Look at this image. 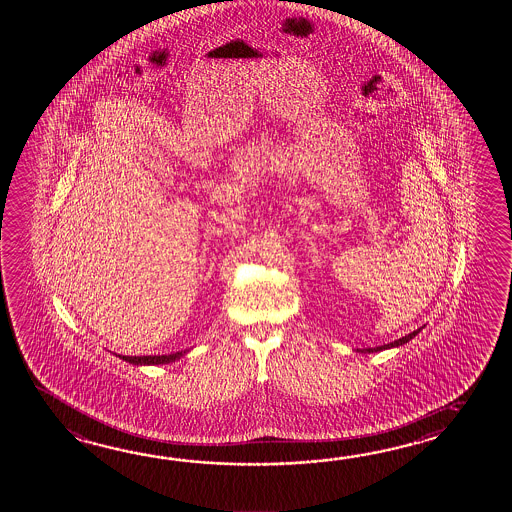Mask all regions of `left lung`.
Masks as SVG:
<instances>
[{
	"instance_id": "obj_1",
	"label": "left lung",
	"mask_w": 512,
	"mask_h": 512,
	"mask_svg": "<svg viewBox=\"0 0 512 512\" xmlns=\"http://www.w3.org/2000/svg\"><path fill=\"white\" fill-rule=\"evenodd\" d=\"M423 329V327H421ZM421 329H415L414 333H410V335H406V337L399 338V340H395V342H390V344H384V346H379V348H368V349H362V353H373V351H382V349H388V348H395V346H403V344H406L408 340H412V338L421 331Z\"/></svg>"
}]
</instances>
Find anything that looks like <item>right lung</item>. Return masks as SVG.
<instances>
[{
	"mask_svg": "<svg viewBox=\"0 0 512 512\" xmlns=\"http://www.w3.org/2000/svg\"><path fill=\"white\" fill-rule=\"evenodd\" d=\"M186 351H177V353H170V355H148V357H126V355H119L120 359L130 362V364H170L177 359H181Z\"/></svg>",
	"mask_w": 512,
	"mask_h": 512,
	"instance_id": "obj_1",
	"label": "right lung"
}]
</instances>
